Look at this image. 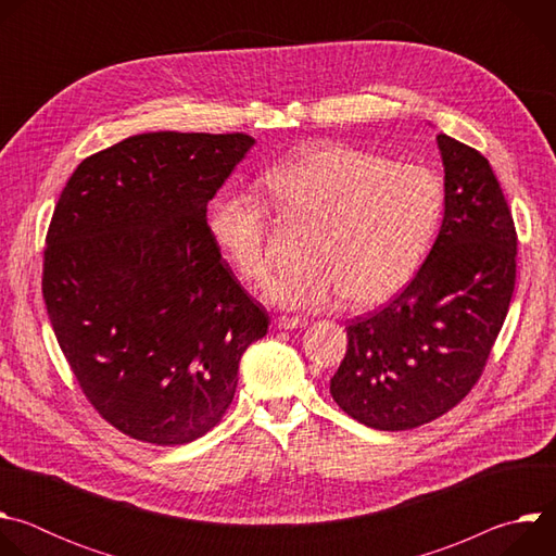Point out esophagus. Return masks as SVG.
<instances>
[{"label":"esophagus","instance_id":"34e87169","mask_svg":"<svg viewBox=\"0 0 556 556\" xmlns=\"http://www.w3.org/2000/svg\"><path fill=\"white\" fill-rule=\"evenodd\" d=\"M275 326H277L279 330H294V328H303L305 321L299 319V316H286V314H283V316H277Z\"/></svg>","mask_w":556,"mask_h":556}]
</instances>
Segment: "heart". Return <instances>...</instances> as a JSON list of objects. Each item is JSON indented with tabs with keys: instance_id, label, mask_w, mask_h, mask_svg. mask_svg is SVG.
<instances>
[{
	"instance_id": "b5f03b06",
	"label": "heart",
	"mask_w": 556,
	"mask_h": 556,
	"mask_svg": "<svg viewBox=\"0 0 556 556\" xmlns=\"http://www.w3.org/2000/svg\"><path fill=\"white\" fill-rule=\"evenodd\" d=\"M286 219L309 222L303 266L286 270L266 296L292 309H326L343 296L371 307L399 294L416 273L440 224L444 189L418 163L343 142L309 144L264 176ZM208 235L247 283L273 273L268 211L247 191L222 189L208 206Z\"/></svg>"
}]
</instances>
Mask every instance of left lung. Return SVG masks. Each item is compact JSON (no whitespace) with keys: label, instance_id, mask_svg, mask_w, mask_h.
<instances>
[{"label":"left lung","instance_id":"obj_1","mask_svg":"<svg viewBox=\"0 0 556 556\" xmlns=\"http://www.w3.org/2000/svg\"><path fill=\"white\" fill-rule=\"evenodd\" d=\"M444 217L412 283L348 330L330 380L337 405L380 431H405L453 409L478 382L504 326L517 232L486 157L438 134Z\"/></svg>","mask_w":556,"mask_h":556}]
</instances>
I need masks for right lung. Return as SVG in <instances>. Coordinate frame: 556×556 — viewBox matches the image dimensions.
I'll list each match as a JSON object with an SVG mask.
<instances>
[{
    "label": "right lung",
    "mask_w": 556,
    "mask_h": 556,
    "mask_svg": "<svg viewBox=\"0 0 556 556\" xmlns=\"http://www.w3.org/2000/svg\"><path fill=\"white\" fill-rule=\"evenodd\" d=\"M255 144L247 134H138L76 167L43 251L52 330L92 407L129 438L211 431L266 309L213 244L206 204Z\"/></svg>",
    "instance_id": "right-lung-1"
}]
</instances>
